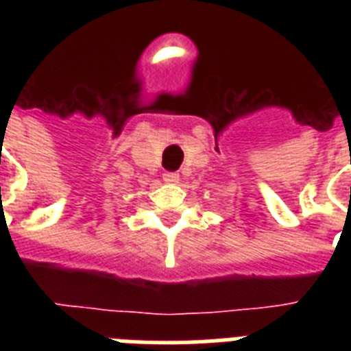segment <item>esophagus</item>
<instances>
[{"mask_svg": "<svg viewBox=\"0 0 351 351\" xmlns=\"http://www.w3.org/2000/svg\"><path fill=\"white\" fill-rule=\"evenodd\" d=\"M163 181L169 182V184H176V182H179V173L178 172H165L163 173Z\"/></svg>", "mask_w": 351, "mask_h": 351, "instance_id": "1", "label": "esophagus"}]
</instances>
